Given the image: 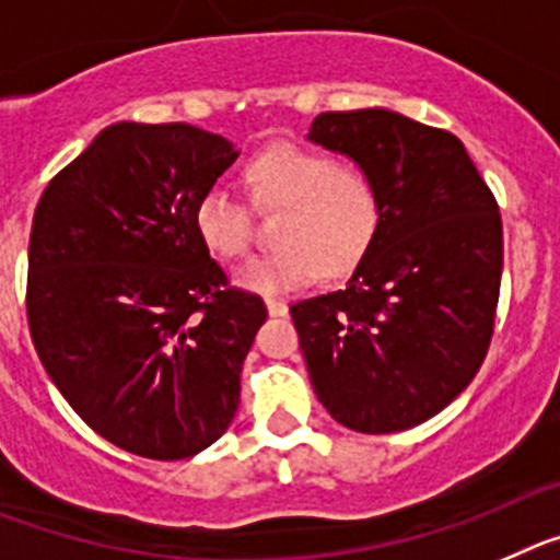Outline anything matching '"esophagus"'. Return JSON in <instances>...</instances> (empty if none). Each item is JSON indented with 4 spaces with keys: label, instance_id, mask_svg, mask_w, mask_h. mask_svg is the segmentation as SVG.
<instances>
[{
    "label": "esophagus",
    "instance_id": "esophagus-1",
    "mask_svg": "<svg viewBox=\"0 0 560 560\" xmlns=\"http://www.w3.org/2000/svg\"><path fill=\"white\" fill-rule=\"evenodd\" d=\"M265 304H267V313L276 315V318H279V315H287V310H290L284 299H267Z\"/></svg>",
    "mask_w": 560,
    "mask_h": 560
}]
</instances>
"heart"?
Segmentation results:
<instances>
[{"mask_svg": "<svg viewBox=\"0 0 560 560\" xmlns=\"http://www.w3.org/2000/svg\"><path fill=\"white\" fill-rule=\"evenodd\" d=\"M247 186L259 206L284 208L276 225V250L253 256L233 273L250 293L276 295L313 284L327 273H347L366 256L383 222V194L361 165L299 143H276L247 163ZM202 245L222 259L250 247L247 208L228 186L206 188L194 206Z\"/></svg>", "mask_w": 560, "mask_h": 560, "instance_id": "b5f03b06", "label": "heart"}]
</instances>
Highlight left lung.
I'll return each mask as SVG.
<instances>
[{"instance_id":"8db88e82","label":"left lung","mask_w":560,"mask_h":560,"mask_svg":"<svg viewBox=\"0 0 560 560\" xmlns=\"http://www.w3.org/2000/svg\"><path fill=\"white\" fill-rule=\"evenodd\" d=\"M381 186L383 222L347 287L290 307L315 395L340 425L431 420L482 366L502 217L459 138L392 109L320 112L307 135Z\"/></svg>"}]
</instances>
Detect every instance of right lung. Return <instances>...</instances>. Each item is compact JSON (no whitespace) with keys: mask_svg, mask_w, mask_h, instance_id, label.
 I'll use <instances>...</instances> for the list:
<instances>
[{"mask_svg":"<svg viewBox=\"0 0 560 560\" xmlns=\"http://www.w3.org/2000/svg\"><path fill=\"white\" fill-rule=\"evenodd\" d=\"M240 158L188 124L106 126L50 179L27 247L38 361L81 420L129 454L186 459L240 408L267 318L228 287L194 228L199 194Z\"/></svg>","mask_w":560,"mask_h":560,"instance_id":"add662e5","label":"right lung"}]
</instances>
